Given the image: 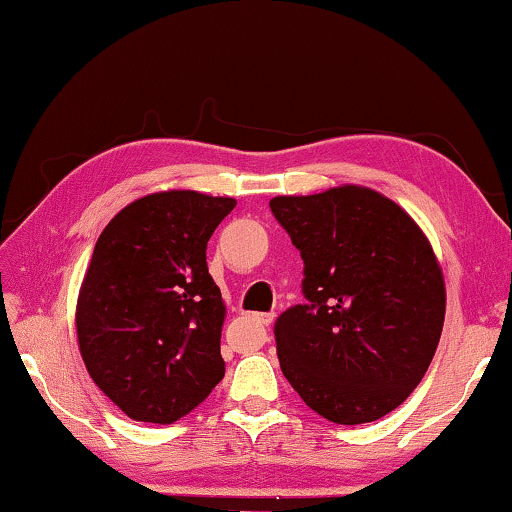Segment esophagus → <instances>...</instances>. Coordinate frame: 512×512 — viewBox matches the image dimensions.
<instances>
[{
	"mask_svg": "<svg viewBox=\"0 0 512 512\" xmlns=\"http://www.w3.org/2000/svg\"><path fill=\"white\" fill-rule=\"evenodd\" d=\"M253 321H257L259 326H271V323H273V314H269V312L253 314Z\"/></svg>",
	"mask_w": 512,
	"mask_h": 512,
	"instance_id": "esophagus-1",
	"label": "esophagus"
}]
</instances>
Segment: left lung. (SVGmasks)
<instances>
[{
  "label": "left lung",
  "mask_w": 512,
  "mask_h": 512,
  "mask_svg": "<svg viewBox=\"0 0 512 512\" xmlns=\"http://www.w3.org/2000/svg\"><path fill=\"white\" fill-rule=\"evenodd\" d=\"M269 205L305 264V303L275 321L282 373L323 419L385 417L421 383L442 335L446 291L431 243L367 186Z\"/></svg>",
  "instance_id": "1"
}]
</instances>
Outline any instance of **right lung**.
I'll use <instances>...</instances> for the list:
<instances>
[{
  "label": "right lung",
  "instance_id": "add662e5",
  "mask_svg": "<svg viewBox=\"0 0 512 512\" xmlns=\"http://www.w3.org/2000/svg\"><path fill=\"white\" fill-rule=\"evenodd\" d=\"M237 200L161 191L111 218L77 300L81 358L95 385L136 421L173 424L225 376V303L207 241Z\"/></svg>",
  "mask_w": 512,
  "mask_h": 512
}]
</instances>
